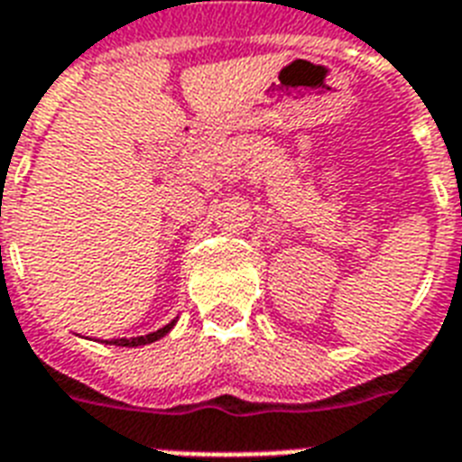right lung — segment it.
Wrapping results in <instances>:
<instances>
[{"instance_id": "obj_1", "label": "right lung", "mask_w": 462, "mask_h": 462, "mask_svg": "<svg viewBox=\"0 0 462 462\" xmlns=\"http://www.w3.org/2000/svg\"><path fill=\"white\" fill-rule=\"evenodd\" d=\"M173 325H175V320H173V323L163 325L161 330L149 332V335H142V337L110 339V345H117V346H142V345H152V342H156V339H161V337H163V335H168V332H171V328H173Z\"/></svg>"}]
</instances>
